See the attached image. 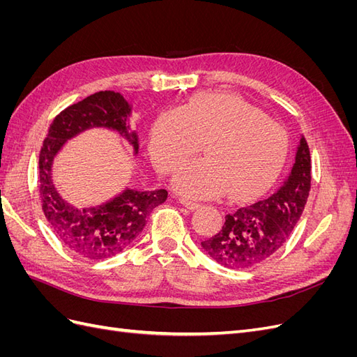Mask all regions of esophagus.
<instances>
[{
  "mask_svg": "<svg viewBox=\"0 0 357 357\" xmlns=\"http://www.w3.org/2000/svg\"><path fill=\"white\" fill-rule=\"evenodd\" d=\"M178 202L183 205V207H186V208H188V210H190V211L199 208V204H198V202H193V201H189V199H183V198H180V199H178Z\"/></svg>",
  "mask_w": 357,
  "mask_h": 357,
  "instance_id": "obj_1",
  "label": "esophagus"
}]
</instances>
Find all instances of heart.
Masks as SVG:
<instances>
[{
	"instance_id": "1",
	"label": "heart",
	"mask_w": 357,
	"mask_h": 357,
	"mask_svg": "<svg viewBox=\"0 0 357 357\" xmlns=\"http://www.w3.org/2000/svg\"><path fill=\"white\" fill-rule=\"evenodd\" d=\"M178 193L208 198L255 195L282 169L289 149L286 129L256 107L231 93H202L178 110L162 113L150 137V155L160 174L176 172Z\"/></svg>"
}]
</instances>
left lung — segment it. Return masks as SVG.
I'll return each instance as SVG.
<instances>
[{"label":"left lung","instance_id":"8db88e82","mask_svg":"<svg viewBox=\"0 0 357 357\" xmlns=\"http://www.w3.org/2000/svg\"><path fill=\"white\" fill-rule=\"evenodd\" d=\"M311 188V158L304 135L290 174L271 197L245 205L225 218L219 234L201 243L215 262L245 269L274 256L301 219Z\"/></svg>","mask_w":357,"mask_h":357}]
</instances>
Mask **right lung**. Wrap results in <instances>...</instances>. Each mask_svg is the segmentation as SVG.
I'll use <instances>...</instances> for the list:
<instances>
[{"label": "right lung", "instance_id": "1", "mask_svg": "<svg viewBox=\"0 0 357 357\" xmlns=\"http://www.w3.org/2000/svg\"><path fill=\"white\" fill-rule=\"evenodd\" d=\"M131 112V104L119 92H96L53 119L43 142L38 160L43 211L61 243L89 261H104L131 245L144 229L150 213L167 201L168 192L125 188L100 205L77 208L63 199L53 185V160L68 139L92 128L119 132L131 144L134 155H138V134L129 125Z\"/></svg>", "mask_w": 357, "mask_h": 357}]
</instances>
